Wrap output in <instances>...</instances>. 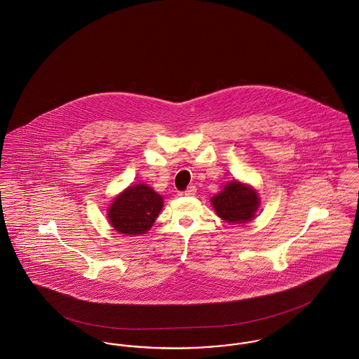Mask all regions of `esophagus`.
Masks as SVG:
<instances>
[{
    "label": "esophagus",
    "instance_id": "1",
    "mask_svg": "<svg viewBox=\"0 0 359 359\" xmlns=\"http://www.w3.org/2000/svg\"><path fill=\"white\" fill-rule=\"evenodd\" d=\"M196 193V187L195 186H189V189L184 191V195H187V196H194Z\"/></svg>",
    "mask_w": 359,
    "mask_h": 359
}]
</instances>
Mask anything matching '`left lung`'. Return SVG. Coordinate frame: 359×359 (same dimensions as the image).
<instances>
[{
    "label": "left lung",
    "instance_id": "left-lung-1",
    "mask_svg": "<svg viewBox=\"0 0 359 359\" xmlns=\"http://www.w3.org/2000/svg\"><path fill=\"white\" fill-rule=\"evenodd\" d=\"M210 201L217 216L231 224H245L252 220L259 208L258 193L238 180L226 183Z\"/></svg>",
    "mask_w": 359,
    "mask_h": 359
}]
</instances>
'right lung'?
<instances>
[{"label":"right lung","instance_id":"right-lung-1","mask_svg":"<svg viewBox=\"0 0 359 359\" xmlns=\"http://www.w3.org/2000/svg\"><path fill=\"white\" fill-rule=\"evenodd\" d=\"M163 206L164 201L160 194L146 184H135L113 199L108 219L118 233L142 235L153 226Z\"/></svg>","mask_w":359,"mask_h":359}]
</instances>
